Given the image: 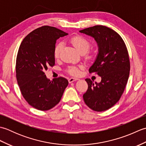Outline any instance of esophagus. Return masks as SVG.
Wrapping results in <instances>:
<instances>
[{
  "mask_svg": "<svg viewBox=\"0 0 146 146\" xmlns=\"http://www.w3.org/2000/svg\"><path fill=\"white\" fill-rule=\"evenodd\" d=\"M77 80H79V79L78 78H71L68 79V82H69L70 83H72L73 82L77 81Z\"/></svg>",
  "mask_w": 146,
  "mask_h": 146,
  "instance_id": "1",
  "label": "esophagus"
}]
</instances>
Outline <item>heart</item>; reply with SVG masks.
<instances>
[{"label":"heart","mask_w":146,"mask_h":146,"mask_svg":"<svg viewBox=\"0 0 146 146\" xmlns=\"http://www.w3.org/2000/svg\"><path fill=\"white\" fill-rule=\"evenodd\" d=\"M70 42L72 44L77 51L80 54H86V57L88 58H92V55L87 52L88 49L90 47V43L88 40L82 36H73L70 39ZM62 48H63V44L62 42H58L55 46L54 49V55L55 58H58L60 56L61 51ZM80 67L72 66L69 68L68 71L69 73L73 76H78L80 73Z\"/></svg>","instance_id":"obj_1"}]
</instances>
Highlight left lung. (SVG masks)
<instances>
[{
  "mask_svg": "<svg viewBox=\"0 0 146 146\" xmlns=\"http://www.w3.org/2000/svg\"><path fill=\"white\" fill-rule=\"evenodd\" d=\"M94 38L98 54L89 72L101 76L95 84L86 78L88 87L83 98L92 110L102 111L109 109L119 100L128 81L130 61L127 49L120 36L104 26H95L80 31Z\"/></svg>",
  "mask_w": 146,
  "mask_h": 146,
  "instance_id": "8db88e82",
  "label": "left lung"
}]
</instances>
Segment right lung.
<instances>
[{
  "label": "right lung",
  "instance_id": "obj_1",
  "mask_svg": "<svg viewBox=\"0 0 146 146\" xmlns=\"http://www.w3.org/2000/svg\"><path fill=\"white\" fill-rule=\"evenodd\" d=\"M68 33L44 26L27 35L19 48L16 78L21 94L30 105L39 110L56 106L63 96L68 81L63 77L49 80L44 71L54 66V49L57 39Z\"/></svg>",
  "mask_w": 146,
  "mask_h": 146
}]
</instances>
